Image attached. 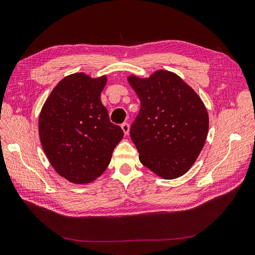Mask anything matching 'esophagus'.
Segmentation results:
<instances>
[{
  "label": "esophagus",
  "mask_w": 255,
  "mask_h": 255,
  "mask_svg": "<svg viewBox=\"0 0 255 255\" xmlns=\"http://www.w3.org/2000/svg\"><path fill=\"white\" fill-rule=\"evenodd\" d=\"M121 127H122V129H123L124 133H125V134H128V133H129V124H128V123H123Z\"/></svg>",
  "instance_id": "1"
}]
</instances>
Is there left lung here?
<instances>
[{
  "label": "left lung",
  "instance_id": "left-lung-1",
  "mask_svg": "<svg viewBox=\"0 0 255 255\" xmlns=\"http://www.w3.org/2000/svg\"><path fill=\"white\" fill-rule=\"evenodd\" d=\"M141 102L130 136L143 166L172 180L185 174L205 145L209 115L196 91L173 72L128 76Z\"/></svg>",
  "mask_w": 255,
  "mask_h": 255
}]
</instances>
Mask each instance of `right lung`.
Here are the masks:
<instances>
[{"label": "right lung", "instance_id": "add662e5", "mask_svg": "<svg viewBox=\"0 0 255 255\" xmlns=\"http://www.w3.org/2000/svg\"><path fill=\"white\" fill-rule=\"evenodd\" d=\"M107 75L65 76L45 101L38 117L41 144L50 165L74 184H88L106 171L122 128L109 120L100 95Z\"/></svg>", "mask_w": 255, "mask_h": 255}]
</instances>
